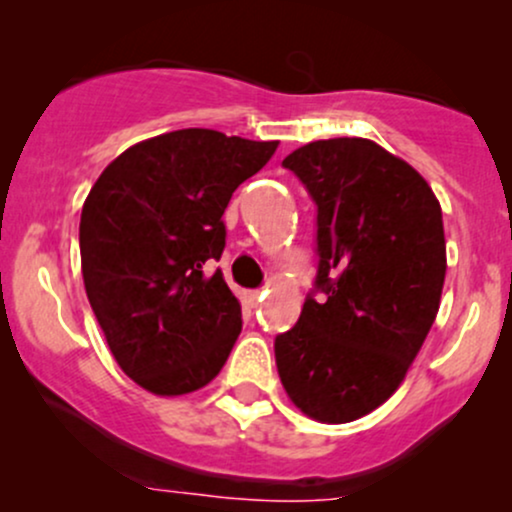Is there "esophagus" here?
<instances>
[{"instance_id": "esophagus-1", "label": "esophagus", "mask_w": 512, "mask_h": 512, "mask_svg": "<svg viewBox=\"0 0 512 512\" xmlns=\"http://www.w3.org/2000/svg\"><path fill=\"white\" fill-rule=\"evenodd\" d=\"M262 296H264V291H260V289L248 291V293H245V301H248L250 305H257V303L262 301Z\"/></svg>"}]
</instances>
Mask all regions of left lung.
Listing matches in <instances>:
<instances>
[{"mask_svg":"<svg viewBox=\"0 0 512 512\" xmlns=\"http://www.w3.org/2000/svg\"><path fill=\"white\" fill-rule=\"evenodd\" d=\"M281 166L317 207V274L296 325L276 334V368L303 414L346 424L397 390L436 320L443 211L407 161L370 139L310 142Z\"/></svg>","mask_w":512,"mask_h":512,"instance_id":"obj_1","label":"left lung"}]
</instances>
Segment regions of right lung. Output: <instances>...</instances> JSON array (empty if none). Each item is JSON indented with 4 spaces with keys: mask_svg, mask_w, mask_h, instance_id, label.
Here are the masks:
<instances>
[{
    "mask_svg": "<svg viewBox=\"0 0 512 512\" xmlns=\"http://www.w3.org/2000/svg\"><path fill=\"white\" fill-rule=\"evenodd\" d=\"M279 142L178 129L129 146L88 192L79 223L88 303L115 361L144 390L187 395L219 375L240 303L223 281V211Z\"/></svg>",
    "mask_w": 512,
    "mask_h": 512,
    "instance_id": "1",
    "label": "right lung"
}]
</instances>
